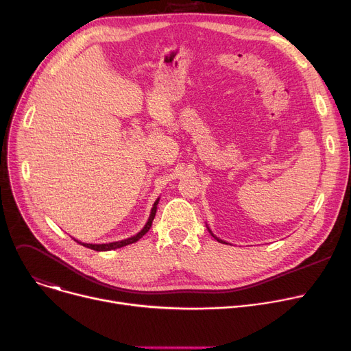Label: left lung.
I'll list each match as a JSON object with an SVG mask.
<instances>
[{"instance_id":"8db88e82","label":"left lung","mask_w":351,"mask_h":351,"mask_svg":"<svg viewBox=\"0 0 351 351\" xmlns=\"http://www.w3.org/2000/svg\"><path fill=\"white\" fill-rule=\"evenodd\" d=\"M208 231H210V230H208ZM210 232H211V231H210ZM213 237H214V235H213ZM214 238H215V237H214ZM215 239H217V241H218V242H221V243H226V242H224V241H221V239H218V238H215Z\"/></svg>"}]
</instances>
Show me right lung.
Returning <instances> with one entry per match:
<instances>
[{
	"label": "right lung",
	"mask_w": 351,
	"mask_h": 351,
	"mask_svg": "<svg viewBox=\"0 0 351 351\" xmlns=\"http://www.w3.org/2000/svg\"><path fill=\"white\" fill-rule=\"evenodd\" d=\"M158 202H159V199L154 203V207H152V210H151V214H149V218H148V221H147V224H145V227L137 234V235H134V237H132V238H127V239H124V241H119V242H112V243H102V245H92V243H81V242H78V243H81V245H84V246H86V247H89V249H93V250H98V252H101V250H112V249H117V247H121V246H125V245H130V243H134V242H137L140 238H143L148 231H149V228H151V226H152V221H154V218H155V213H156V204H158ZM75 241V239H74Z\"/></svg>",
	"instance_id": "obj_1"
}]
</instances>
